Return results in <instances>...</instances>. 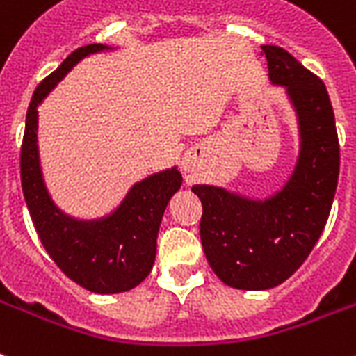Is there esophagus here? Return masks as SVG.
Instances as JSON below:
<instances>
[{"label":"esophagus","mask_w":356,"mask_h":356,"mask_svg":"<svg viewBox=\"0 0 356 356\" xmlns=\"http://www.w3.org/2000/svg\"><path fill=\"white\" fill-rule=\"evenodd\" d=\"M199 153H203V149L195 148V149H192V152L184 155V166H186V168H190V166H193V164H195Z\"/></svg>","instance_id":"1"}]
</instances>
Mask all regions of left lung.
Wrapping results in <instances>:
<instances>
[{"label": "left lung", "mask_w": 356, "mask_h": 356, "mask_svg": "<svg viewBox=\"0 0 356 356\" xmlns=\"http://www.w3.org/2000/svg\"><path fill=\"white\" fill-rule=\"evenodd\" d=\"M268 76L285 86L300 115L302 153L293 177L267 201H247L223 188L197 186L201 243L212 270L234 289L263 291L300 268L327 223L340 144L325 83L276 45H261Z\"/></svg>", "instance_id": "obj_1"}]
</instances>
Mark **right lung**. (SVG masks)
I'll return each instance as SVG.
<instances>
[{"label":"right lung","mask_w":356,"mask_h":356,"mask_svg":"<svg viewBox=\"0 0 356 356\" xmlns=\"http://www.w3.org/2000/svg\"><path fill=\"white\" fill-rule=\"evenodd\" d=\"M102 49L98 43L76 49L40 82L29 104L19 168L29 212L53 261L80 287L91 293L115 294L137 287L152 270L164 208L181 188L183 177L175 168L155 173L129 190L117 212L91 223L65 218L49 199L38 163V104L78 60Z\"/></svg>","instance_id":"1"}]
</instances>
